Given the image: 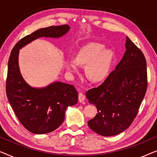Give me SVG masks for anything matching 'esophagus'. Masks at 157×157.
Wrapping results in <instances>:
<instances>
[{"mask_svg": "<svg viewBox=\"0 0 157 157\" xmlns=\"http://www.w3.org/2000/svg\"><path fill=\"white\" fill-rule=\"evenodd\" d=\"M85 100V96L82 93L78 94V101L79 102H83Z\"/></svg>", "mask_w": 157, "mask_h": 157, "instance_id": "obj_1", "label": "esophagus"}]
</instances>
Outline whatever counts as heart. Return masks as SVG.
<instances>
[{
	"mask_svg": "<svg viewBox=\"0 0 157 157\" xmlns=\"http://www.w3.org/2000/svg\"><path fill=\"white\" fill-rule=\"evenodd\" d=\"M103 44L89 43L79 49L76 59L68 60L67 68L71 72L78 71V65L85 66L86 76L94 83L102 82L108 77L113 61V53L104 50Z\"/></svg>",
	"mask_w": 157,
	"mask_h": 157,
	"instance_id": "heart-1",
	"label": "heart"
}]
</instances>
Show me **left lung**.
Masks as SVG:
<instances>
[{"mask_svg":"<svg viewBox=\"0 0 157 157\" xmlns=\"http://www.w3.org/2000/svg\"><path fill=\"white\" fill-rule=\"evenodd\" d=\"M125 46V53L116 69L102 84L86 93L98 111L88 125L104 136L119 134L132 124L147 91L144 56L127 36Z\"/></svg>","mask_w":157,"mask_h":157,"instance_id":"obj_1","label":"left lung"}]
</instances>
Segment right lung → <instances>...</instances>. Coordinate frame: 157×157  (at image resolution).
Instances as JSON below:
<instances>
[{
  "mask_svg": "<svg viewBox=\"0 0 157 157\" xmlns=\"http://www.w3.org/2000/svg\"><path fill=\"white\" fill-rule=\"evenodd\" d=\"M69 29L68 25H52L38 29L21 38L10 53L6 94L19 121L33 134H46L59 128L63 123L67 107L78 102V93L73 85L59 81L41 89L29 86L19 70V50L38 38L61 37Z\"/></svg>",
  "mask_w": 157,
  "mask_h": 157,
  "instance_id": "right-lung-1",
  "label": "right lung"
}]
</instances>
